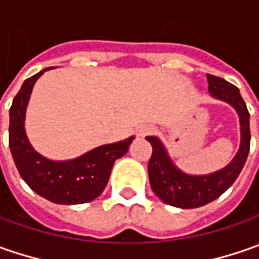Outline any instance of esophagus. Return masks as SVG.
Returning <instances> with one entry per match:
<instances>
[{
	"label": "esophagus",
	"mask_w": 259,
	"mask_h": 259,
	"mask_svg": "<svg viewBox=\"0 0 259 259\" xmlns=\"http://www.w3.org/2000/svg\"><path fill=\"white\" fill-rule=\"evenodd\" d=\"M153 131H154L153 126H141V128L138 130V135H140V137H145V135L151 134Z\"/></svg>",
	"instance_id": "obj_1"
}]
</instances>
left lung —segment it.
Returning <instances> with one entry per match:
<instances>
[{
    "label": "left lung",
    "mask_w": 259,
    "mask_h": 259,
    "mask_svg": "<svg viewBox=\"0 0 259 259\" xmlns=\"http://www.w3.org/2000/svg\"><path fill=\"white\" fill-rule=\"evenodd\" d=\"M207 83L210 95L231 104L239 115L241 124V147L235 158L225 168L206 176H190L179 170L165 151L163 143L157 137H147L153 147V154L148 161V177L151 189L164 203L182 209H193L213 202L225 193L244 168L251 144L249 112L246 109L239 89L222 77L209 75Z\"/></svg>",
    "instance_id": "1"
}]
</instances>
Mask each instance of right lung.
<instances>
[{"label":"right lung","mask_w":259,"mask_h":259,"mask_svg":"<svg viewBox=\"0 0 259 259\" xmlns=\"http://www.w3.org/2000/svg\"><path fill=\"white\" fill-rule=\"evenodd\" d=\"M49 69L25 79L15 95L10 108V150L20 176L38 196L59 204L86 203L104 192L115 160L128 151L134 137L101 145L67 161H53L38 154L25 135V108L35 80Z\"/></svg>","instance_id":"1"}]
</instances>
